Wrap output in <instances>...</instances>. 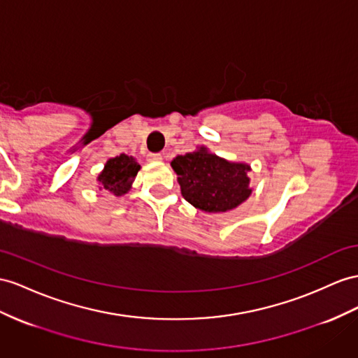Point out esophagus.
<instances>
[{
    "label": "esophagus",
    "mask_w": 358,
    "mask_h": 358,
    "mask_svg": "<svg viewBox=\"0 0 358 358\" xmlns=\"http://www.w3.org/2000/svg\"><path fill=\"white\" fill-rule=\"evenodd\" d=\"M148 160L159 162V160H162V154L160 152H151V154H148Z\"/></svg>",
    "instance_id": "esophagus-1"
}]
</instances>
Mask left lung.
Masks as SVG:
<instances>
[{
  "mask_svg": "<svg viewBox=\"0 0 358 358\" xmlns=\"http://www.w3.org/2000/svg\"><path fill=\"white\" fill-rule=\"evenodd\" d=\"M171 166L178 176L182 196L204 212H227L251 195L248 164L227 162L206 148L178 155Z\"/></svg>",
  "mask_w": 358,
  "mask_h": 358,
  "instance_id": "left-lung-1",
  "label": "left lung"
}]
</instances>
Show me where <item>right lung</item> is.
Returning a JSON list of instances; mask_svg holds the SVG:
<instances>
[{"instance_id":"obj_1","label":"right lung","mask_w":358,"mask_h":358,"mask_svg":"<svg viewBox=\"0 0 358 358\" xmlns=\"http://www.w3.org/2000/svg\"><path fill=\"white\" fill-rule=\"evenodd\" d=\"M139 169L141 164L133 157H128L125 154L116 155L106 163L104 171L99 173L98 181L101 189H106L115 196L125 195L131 189V182Z\"/></svg>"}]
</instances>
